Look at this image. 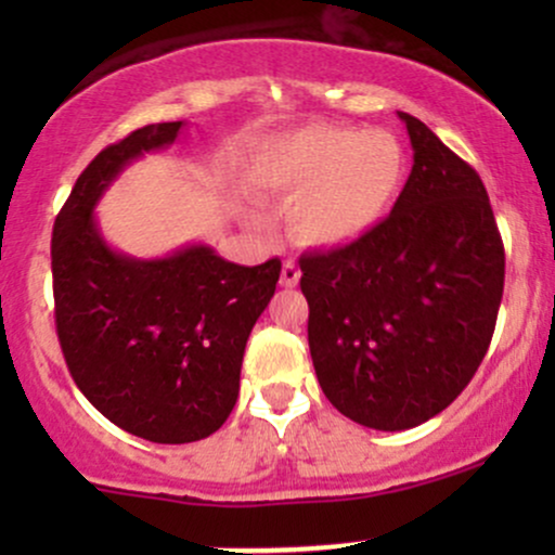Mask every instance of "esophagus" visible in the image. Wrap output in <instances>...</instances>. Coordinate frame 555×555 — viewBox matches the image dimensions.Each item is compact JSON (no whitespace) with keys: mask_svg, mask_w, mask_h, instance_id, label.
Listing matches in <instances>:
<instances>
[{"mask_svg":"<svg viewBox=\"0 0 555 555\" xmlns=\"http://www.w3.org/2000/svg\"><path fill=\"white\" fill-rule=\"evenodd\" d=\"M299 282V269L297 263H292V260H286L282 266V279H279V284L286 286V289H292V286H297Z\"/></svg>","mask_w":555,"mask_h":555,"instance_id":"1","label":"esophagus"}]
</instances>
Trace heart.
Returning <instances> with one entry per match:
<instances>
[{
    "instance_id": "heart-1",
    "label": "heart",
    "mask_w": 555,
    "mask_h": 555,
    "mask_svg": "<svg viewBox=\"0 0 555 555\" xmlns=\"http://www.w3.org/2000/svg\"><path fill=\"white\" fill-rule=\"evenodd\" d=\"M406 156L393 135L310 122L269 140L250 180L289 206V232L305 247H344L371 234L397 203Z\"/></svg>"
}]
</instances>
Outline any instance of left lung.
I'll list each match as a JSON object with an SVG mask.
<instances>
[{
  "instance_id": "left-lung-1",
  "label": "left lung",
  "mask_w": 555,
  "mask_h": 555,
  "mask_svg": "<svg viewBox=\"0 0 555 555\" xmlns=\"http://www.w3.org/2000/svg\"><path fill=\"white\" fill-rule=\"evenodd\" d=\"M415 164L371 234L305 253L308 344L344 417L406 430L451 404L486 358L503 295V242L480 175L399 112Z\"/></svg>"
}]
</instances>
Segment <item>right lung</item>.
Returning <instances> with one entry per match:
<instances>
[{
  "label": "right lung",
  "mask_w": 555,
  "mask_h": 555,
  "mask_svg": "<svg viewBox=\"0 0 555 555\" xmlns=\"http://www.w3.org/2000/svg\"><path fill=\"white\" fill-rule=\"evenodd\" d=\"M182 122L145 125L82 169L52 232L54 321L69 375L114 425L154 443H193L237 404L247 336L282 260L237 266L211 247L138 260L101 237L93 206L132 158L175 143Z\"/></svg>",
  "instance_id": "right-lung-1"
}]
</instances>
